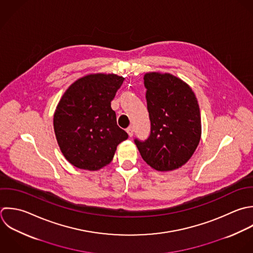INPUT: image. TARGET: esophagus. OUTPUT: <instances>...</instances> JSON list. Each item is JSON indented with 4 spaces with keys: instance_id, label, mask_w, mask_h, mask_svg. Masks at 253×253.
I'll return each mask as SVG.
<instances>
[{
    "instance_id": "esophagus-1",
    "label": "esophagus",
    "mask_w": 253,
    "mask_h": 253,
    "mask_svg": "<svg viewBox=\"0 0 253 253\" xmlns=\"http://www.w3.org/2000/svg\"><path fill=\"white\" fill-rule=\"evenodd\" d=\"M126 131H127V133H128L129 137H132V136H133L134 130H133V127H132V126H129V127L126 129Z\"/></svg>"
}]
</instances>
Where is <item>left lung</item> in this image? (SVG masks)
Returning <instances> with one entry per match:
<instances>
[{"mask_svg": "<svg viewBox=\"0 0 253 253\" xmlns=\"http://www.w3.org/2000/svg\"><path fill=\"white\" fill-rule=\"evenodd\" d=\"M144 85L151 133L134 142L143 160L160 171L183 166L195 152L201 137L197 98L180 79L160 73L146 74Z\"/></svg>", "mask_w": 253, "mask_h": 253, "instance_id": "1", "label": "left lung"}]
</instances>
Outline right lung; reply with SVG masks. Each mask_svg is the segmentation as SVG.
<instances>
[{"mask_svg": "<svg viewBox=\"0 0 253 253\" xmlns=\"http://www.w3.org/2000/svg\"><path fill=\"white\" fill-rule=\"evenodd\" d=\"M123 81L116 75H89L75 82L59 101L55 135L63 155L76 168H103L112 161L117 145L128 138L111 108Z\"/></svg>", "mask_w": 253, "mask_h": 253, "instance_id": "obj_1", "label": "right lung"}]
</instances>
